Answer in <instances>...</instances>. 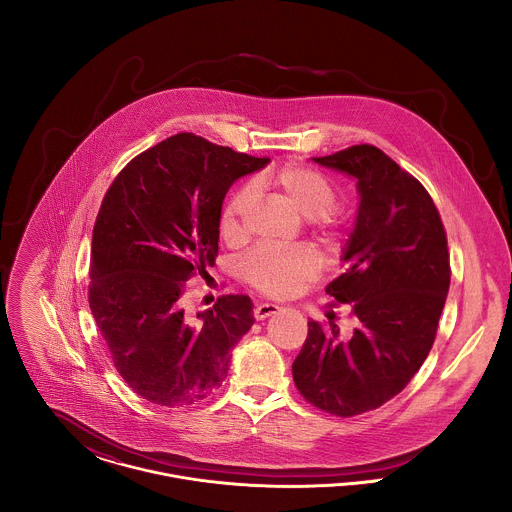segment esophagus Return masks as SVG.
I'll return each mask as SVG.
<instances>
[{
  "label": "esophagus",
  "mask_w": 512,
  "mask_h": 512,
  "mask_svg": "<svg viewBox=\"0 0 512 512\" xmlns=\"http://www.w3.org/2000/svg\"><path fill=\"white\" fill-rule=\"evenodd\" d=\"M282 311V307L280 305H274V303H261V305H257L255 307V311H253V315L257 320H265V318L272 317V315H276V313H280Z\"/></svg>",
  "instance_id": "34e87169"
}]
</instances>
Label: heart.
I'll return each mask as SVG.
<instances>
[{"mask_svg":"<svg viewBox=\"0 0 512 512\" xmlns=\"http://www.w3.org/2000/svg\"><path fill=\"white\" fill-rule=\"evenodd\" d=\"M257 190L270 188L299 215L313 220L320 242L338 247L347 228L345 211L332 205L336 188L328 176L301 163H288L268 178L257 180ZM255 194L249 186L230 197L220 215V236L226 244H242L247 236V215ZM318 272L317 257L307 247H257L240 261V274L253 290L286 299L301 292Z\"/></svg>","mask_w":512,"mask_h":512,"instance_id":"heart-1","label":"heart"}]
</instances>
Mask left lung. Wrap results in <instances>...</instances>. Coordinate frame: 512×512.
Returning a JSON list of instances; mask_svg holds the SVG:
<instances>
[{
  "instance_id": "left-lung-1",
  "label": "left lung",
  "mask_w": 512,
  "mask_h": 512,
  "mask_svg": "<svg viewBox=\"0 0 512 512\" xmlns=\"http://www.w3.org/2000/svg\"><path fill=\"white\" fill-rule=\"evenodd\" d=\"M313 161L357 180L343 272L326 288L357 326L341 334L330 317L311 320L293 382L320 411L349 418L390 401L428 357L451 282L447 234L426 188L382 149L361 144Z\"/></svg>"
}]
</instances>
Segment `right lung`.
Returning <instances> with one entry per match:
<instances>
[{
	"instance_id": "obj_1",
	"label": "right lung",
	"mask_w": 512,
	"mask_h": 512,
	"mask_svg": "<svg viewBox=\"0 0 512 512\" xmlns=\"http://www.w3.org/2000/svg\"><path fill=\"white\" fill-rule=\"evenodd\" d=\"M268 161L180 132L136 155L101 201L90 309L122 380L155 405L188 407L219 390L255 322L247 295H220L195 320L182 297L215 265L228 188Z\"/></svg>"
}]
</instances>
